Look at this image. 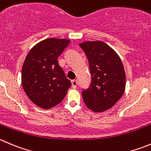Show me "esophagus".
I'll return each mask as SVG.
<instances>
[{"label": "esophagus", "mask_w": 151, "mask_h": 151, "mask_svg": "<svg viewBox=\"0 0 151 151\" xmlns=\"http://www.w3.org/2000/svg\"><path fill=\"white\" fill-rule=\"evenodd\" d=\"M71 84H72V88H75L77 86V80H71Z\"/></svg>", "instance_id": "esophagus-1"}]
</instances>
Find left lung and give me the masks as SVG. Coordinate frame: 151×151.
<instances>
[{"label":"left lung","mask_w":151,"mask_h":151,"mask_svg":"<svg viewBox=\"0 0 151 151\" xmlns=\"http://www.w3.org/2000/svg\"><path fill=\"white\" fill-rule=\"evenodd\" d=\"M89 64L91 82L82 96L87 107L96 112L110 109L123 95L126 86L124 68L113 49L101 41L80 45Z\"/></svg>","instance_id":"obj_1"}]
</instances>
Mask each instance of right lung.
<instances>
[{
	"instance_id": "right-lung-1",
	"label": "right lung",
	"mask_w": 151,
	"mask_h": 151,
	"mask_svg": "<svg viewBox=\"0 0 151 151\" xmlns=\"http://www.w3.org/2000/svg\"><path fill=\"white\" fill-rule=\"evenodd\" d=\"M69 42L65 39H45L27 55L22 67V87L39 107L50 109L59 104L71 87V81L57 60Z\"/></svg>"
}]
</instances>
